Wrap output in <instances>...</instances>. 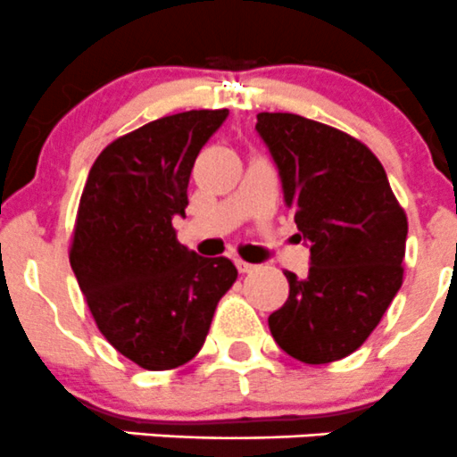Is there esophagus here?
Segmentation results:
<instances>
[{
	"label": "esophagus",
	"mask_w": 457,
	"mask_h": 457,
	"mask_svg": "<svg viewBox=\"0 0 457 457\" xmlns=\"http://www.w3.org/2000/svg\"><path fill=\"white\" fill-rule=\"evenodd\" d=\"M237 267H238V271H241V274H250V271L256 270V265H252V262L241 261V258H238V261H237Z\"/></svg>",
	"instance_id": "34e87169"
}]
</instances>
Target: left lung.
<instances>
[{"mask_svg":"<svg viewBox=\"0 0 457 457\" xmlns=\"http://www.w3.org/2000/svg\"><path fill=\"white\" fill-rule=\"evenodd\" d=\"M256 130L312 261L305 278L285 271L289 298L270 331L296 361H340L370 338L403 285L407 214L376 154L347 132L289 112L256 114Z\"/></svg>","mask_w":457,"mask_h":457,"instance_id":"8db88e82","label":"left lung"}]
</instances>
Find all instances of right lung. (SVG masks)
<instances>
[{"instance_id": "obj_1", "label": "right lung", "mask_w": 457, "mask_h": 457, "mask_svg": "<svg viewBox=\"0 0 457 457\" xmlns=\"http://www.w3.org/2000/svg\"><path fill=\"white\" fill-rule=\"evenodd\" d=\"M228 110H190L145 123L92 163L71 245V267L110 345L150 371L201 352L212 316L238 271L177 241L187 183Z\"/></svg>"}]
</instances>
